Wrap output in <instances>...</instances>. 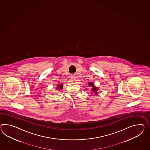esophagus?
<instances>
[{
    "mask_svg": "<svg viewBox=\"0 0 150 150\" xmlns=\"http://www.w3.org/2000/svg\"><path fill=\"white\" fill-rule=\"evenodd\" d=\"M76 81V77H71V81L72 82H75Z\"/></svg>",
    "mask_w": 150,
    "mask_h": 150,
    "instance_id": "1",
    "label": "esophagus"
}]
</instances>
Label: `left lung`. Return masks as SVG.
Wrapping results in <instances>:
<instances>
[{
  "label": "left lung",
  "instance_id": "obj_1",
  "mask_svg": "<svg viewBox=\"0 0 150 150\" xmlns=\"http://www.w3.org/2000/svg\"><path fill=\"white\" fill-rule=\"evenodd\" d=\"M88 86L90 87L91 88V94L93 95H97L98 94V90L99 88L98 87H96L95 84L93 83H92L91 82H89L88 83Z\"/></svg>",
  "mask_w": 150,
  "mask_h": 150
}]
</instances>
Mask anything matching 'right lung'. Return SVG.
Returning <instances> with one entry per match:
<instances>
[{"label":"right lung","mask_w":150,"mask_h":150,"mask_svg":"<svg viewBox=\"0 0 150 150\" xmlns=\"http://www.w3.org/2000/svg\"><path fill=\"white\" fill-rule=\"evenodd\" d=\"M63 84H59V85H57V90H62L63 89Z\"/></svg>","instance_id":"right-lung-1"}]
</instances>
